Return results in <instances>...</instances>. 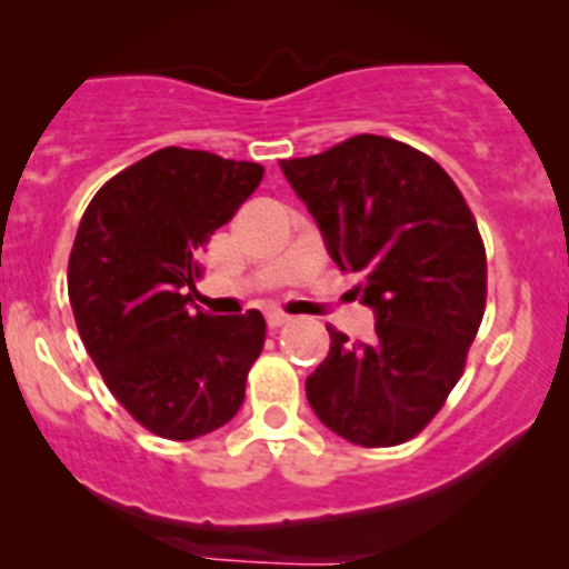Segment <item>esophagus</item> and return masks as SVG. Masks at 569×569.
<instances>
[{
    "instance_id": "1",
    "label": "esophagus",
    "mask_w": 569,
    "mask_h": 569,
    "mask_svg": "<svg viewBox=\"0 0 569 569\" xmlns=\"http://www.w3.org/2000/svg\"><path fill=\"white\" fill-rule=\"evenodd\" d=\"M290 316L281 313V310H268V325L270 328H281V325H288Z\"/></svg>"
}]
</instances>
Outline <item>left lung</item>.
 Masks as SVG:
<instances>
[{
    "mask_svg": "<svg viewBox=\"0 0 569 569\" xmlns=\"http://www.w3.org/2000/svg\"><path fill=\"white\" fill-rule=\"evenodd\" d=\"M279 168L376 316L370 341L328 328V359L305 381L310 407L353 445L413 439L461 379L485 316L476 219L439 162L385 136H350Z\"/></svg>",
    "mask_w": 569,
    "mask_h": 569,
    "instance_id": "8db88e82",
    "label": "left lung"
}]
</instances>
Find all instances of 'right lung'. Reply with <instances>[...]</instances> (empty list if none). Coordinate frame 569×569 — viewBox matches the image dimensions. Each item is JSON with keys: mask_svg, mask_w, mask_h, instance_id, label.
<instances>
[{"mask_svg": "<svg viewBox=\"0 0 569 569\" xmlns=\"http://www.w3.org/2000/svg\"><path fill=\"white\" fill-rule=\"evenodd\" d=\"M261 164L162 148L113 176L84 210L68 296L79 336L119 405L150 433L199 439L244 401L264 316L190 301L216 228L259 188Z\"/></svg>", "mask_w": 569, "mask_h": 569, "instance_id": "obj_1", "label": "right lung"}]
</instances>
